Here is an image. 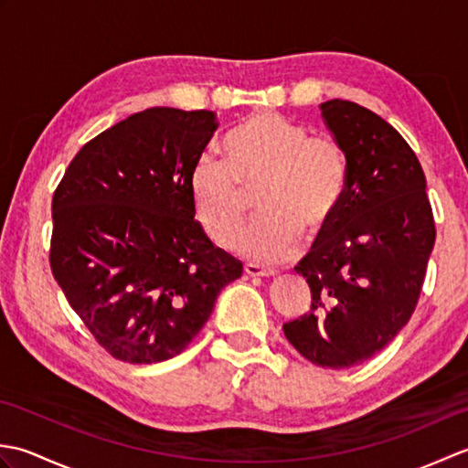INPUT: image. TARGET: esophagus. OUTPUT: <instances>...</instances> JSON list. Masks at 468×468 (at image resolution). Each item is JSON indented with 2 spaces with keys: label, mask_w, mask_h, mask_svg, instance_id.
Returning <instances> with one entry per match:
<instances>
[{
  "label": "esophagus",
  "mask_w": 468,
  "mask_h": 468,
  "mask_svg": "<svg viewBox=\"0 0 468 468\" xmlns=\"http://www.w3.org/2000/svg\"><path fill=\"white\" fill-rule=\"evenodd\" d=\"M243 270H245V273L250 275V277H275L277 275V271L265 270V267L255 265V263H245Z\"/></svg>",
  "instance_id": "esophagus-1"
}]
</instances>
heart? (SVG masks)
<instances>
[{
    "label": "heart",
    "instance_id": "heart-1",
    "mask_svg": "<svg viewBox=\"0 0 468 468\" xmlns=\"http://www.w3.org/2000/svg\"><path fill=\"white\" fill-rule=\"evenodd\" d=\"M227 165L203 154L191 171V201L205 235L229 247L247 221V195L260 191L263 217L235 243L247 260L275 265L320 241L340 213L346 156L332 138L271 111L251 114L225 143Z\"/></svg>",
    "mask_w": 468,
    "mask_h": 468
}]
</instances>
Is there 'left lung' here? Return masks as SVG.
I'll return each instance as SVG.
<instances>
[{"label": "left lung", "instance_id": "1", "mask_svg": "<svg viewBox=\"0 0 468 468\" xmlns=\"http://www.w3.org/2000/svg\"><path fill=\"white\" fill-rule=\"evenodd\" d=\"M320 108L346 156V195L330 231L295 265L312 307L283 334L305 360L344 370L409 324L436 229L422 166L400 133L356 102Z\"/></svg>", "mask_w": 468, "mask_h": 468}]
</instances>
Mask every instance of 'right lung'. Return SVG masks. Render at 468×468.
<instances>
[{"label":"right lung","mask_w":468,"mask_h":468,"mask_svg":"<svg viewBox=\"0 0 468 468\" xmlns=\"http://www.w3.org/2000/svg\"><path fill=\"white\" fill-rule=\"evenodd\" d=\"M217 126L211 111L136 112L86 143L56 188L49 267L116 360L181 354L243 273L195 221L188 186Z\"/></svg>","instance_id":"add662e5"}]
</instances>
